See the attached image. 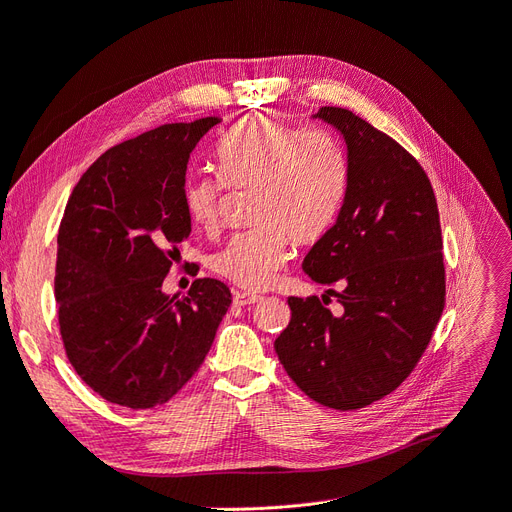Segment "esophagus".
I'll use <instances>...</instances> for the list:
<instances>
[{"label": "esophagus", "instance_id": "1", "mask_svg": "<svg viewBox=\"0 0 512 512\" xmlns=\"http://www.w3.org/2000/svg\"><path fill=\"white\" fill-rule=\"evenodd\" d=\"M261 297L259 295H255V293H236L234 295V304L236 306H253V304H257Z\"/></svg>", "mask_w": 512, "mask_h": 512}]
</instances>
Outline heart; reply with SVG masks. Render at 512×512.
<instances>
[{
	"instance_id": "heart-1",
	"label": "heart",
	"mask_w": 512,
	"mask_h": 512,
	"mask_svg": "<svg viewBox=\"0 0 512 512\" xmlns=\"http://www.w3.org/2000/svg\"><path fill=\"white\" fill-rule=\"evenodd\" d=\"M221 181L198 175L185 183L183 204L196 225L215 227L225 185L255 189L249 232L215 255L213 268L234 285L261 291L287 263L289 238L312 244L333 223L346 187V164L333 137L299 130L272 113L236 122L215 147Z\"/></svg>"
}]
</instances>
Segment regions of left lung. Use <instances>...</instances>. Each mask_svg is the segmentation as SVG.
<instances>
[{"instance_id":"8db88e82","label":"left lung","mask_w":512,"mask_h":512,"mask_svg":"<svg viewBox=\"0 0 512 512\" xmlns=\"http://www.w3.org/2000/svg\"><path fill=\"white\" fill-rule=\"evenodd\" d=\"M316 118L342 132L348 179L304 270L342 287V314L325 308L327 295L289 297L291 323L274 348L301 392L350 411L399 388L428 348L445 308L443 238L430 179L405 147L350 109L320 107Z\"/></svg>"}]
</instances>
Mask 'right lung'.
<instances>
[{"mask_svg": "<svg viewBox=\"0 0 512 512\" xmlns=\"http://www.w3.org/2000/svg\"><path fill=\"white\" fill-rule=\"evenodd\" d=\"M219 118L164 124L107 149L73 187L59 227L54 297L71 367L105 401L168 403L213 346L232 293L196 278L177 299L162 282L192 232L185 170Z\"/></svg>", "mask_w": 512, "mask_h": 512, "instance_id": "1", "label": "right lung"}]
</instances>
